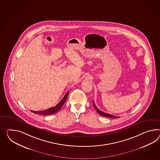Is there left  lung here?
Masks as SVG:
<instances>
[{"mask_svg":"<svg viewBox=\"0 0 160 160\" xmlns=\"http://www.w3.org/2000/svg\"><path fill=\"white\" fill-rule=\"evenodd\" d=\"M93 106H94V108L96 109V110L97 111V112H98V114L104 117H110V118H119L118 117H117V116H114V115H112L109 114H107L106 112H104L98 109V108L96 107V106L94 104V102H93Z\"/></svg>","mask_w":160,"mask_h":160,"instance_id":"obj_1","label":"left lung"}]
</instances>
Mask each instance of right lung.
Masks as SVG:
<instances>
[{
	"instance_id": "1",
	"label": "right lung",
	"mask_w": 160,
	"mask_h": 160,
	"mask_svg": "<svg viewBox=\"0 0 160 160\" xmlns=\"http://www.w3.org/2000/svg\"><path fill=\"white\" fill-rule=\"evenodd\" d=\"M68 94H69V91L65 94L64 98H62V100L58 102L55 107L50 108L49 109H47L46 110L38 111L31 110V111L33 113H35V114L39 115H51L55 114L61 109V108L63 106V104H64V102H66V100L68 98Z\"/></svg>"
}]
</instances>
